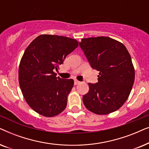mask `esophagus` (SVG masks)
<instances>
[{
    "label": "esophagus",
    "instance_id": "obj_1",
    "mask_svg": "<svg viewBox=\"0 0 149 149\" xmlns=\"http://www.w3.org/2000/svg\"><path fill=\"white\" fill-rule=\"evenodd\" d=\"M74 85H78L81 82H80V81H79L78 80H77V79H75V80L74 81Z\"/></svg>",
    "mask_w": 149,
    "mask_h": 149
}]
</instances>
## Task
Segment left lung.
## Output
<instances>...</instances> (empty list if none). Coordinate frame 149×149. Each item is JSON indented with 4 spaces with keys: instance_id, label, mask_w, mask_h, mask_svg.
<instances>
[{
    "instance_id": "obj_1",
    "label": "left lung",
    "mask_w": 149,
    "mask_h": 149,
    "mask_svg": "<svg viewBox=\"0 0 149 149\" xmlns=\"http://www.w3.org/2000/svg\"><path fill=\"white\" fill-rule=\"evenodd\" d=\"M79 45L92 68L99 71L98 82L89 83L83 95L85 107L97 115L119 109L130 94L135 79L131 56L121 42L107 36L81 39Z\"/></svg>"
}]
</instances>
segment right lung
<instances>
[{
	"label": "right lung",
	"mask_w": 149,
	"mask_h": 149,
	"mask_svg": "<svg viewBox=\"0 0 149 149\" xmlns=\"http://www.w3.org/2000/svg\"><path fill=\"white\" fill-rule=\"evenodd\" d=\"M78 45L74 38L41 34L26 48L19 63V83L26 102L37 113L52 117L66 109L74 81L57 77L54 71Z\"/></svg>",
	"instance_id": "obj_1"
}]
</instances>
